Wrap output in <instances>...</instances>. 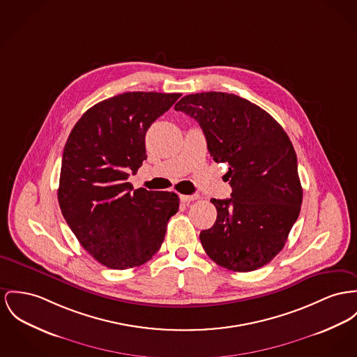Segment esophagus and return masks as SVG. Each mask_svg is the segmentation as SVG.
Segmentation results:
<instances>
[{
  "instance_id": "34e87169",
  "label": "esophagus",
  "mask_w": 357,
  "mask_h": 357,
  "mask_svg": "<svg viewBox=\"0 0 357 357\" xmlns=\"http://www.w3.org/2000/svg\"><path fill=\"white\" fill-rule=\"evenodd\" d=\"M199 199V195H180V200L183 203H190Z\"/></svg>"
}]
</instances>
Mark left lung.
<instances>
[{"label": "left lung", "instance_id": "1", "mask_svg": "<svg viewBox=\"0 0 357 357\" xmlns=\"http://www.w3.org/2000/svg\"><path fill=\"white\" fill-rule=\"evenodd\" d=\"M174 109L200 124L215 162L230 167L231 197L211 199L218 216L200 233L203 249L234 272L261 268L284 248L301 213L303 190L288 135L259 105L231 93L184 96Z\"/></svg>", "mask_w": 357, "mask_h": 357}]
</instances>
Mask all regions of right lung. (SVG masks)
Returning <instances> with one entry per match:
<instances>
[{
    "mask_svg": "<svg viewBox=\"0 0 357 357\" xmlns=\"http://www.w3.org/2000/svg\"><path fill=\"white\" fill-rule=\"evenodd\" d=\"M180 93L127 92L97 102L63 149L58 202L82 248L111 269L149 261L161 248L174 192L134 190L127 181L147 158L146 131Z\"/></svg>",
    "mask_w": 357,
    "mask_h": 357,
    "instance_id": "right-lung-1",
    "label": "right lung"
}]
</instances>
